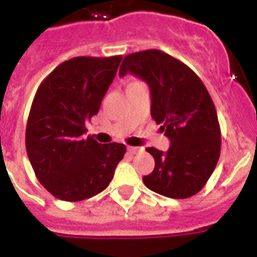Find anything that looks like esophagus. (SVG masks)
<instances>
[{"label":"esophagus","mask_w":257,"mask_h":257,"mask_svg":"<svg viewBox=\"0 0 257 257\" xmlns=\"http://www.w3.org/2000/svg\"><path fill=\"white\" fill-rule=\"evenodd\" d=\"M142 152V148H137V146H128V153L129 154H137V153Z\"/></svg>","instance_id":"esophagus-1"}]
</instances>
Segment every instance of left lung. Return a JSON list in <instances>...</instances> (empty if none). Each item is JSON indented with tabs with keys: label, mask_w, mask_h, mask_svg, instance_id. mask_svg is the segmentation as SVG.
<instances>
[{
	"label": "left lung",
	"mask_w": 257,
	"mask_h": 257,
	"mask_svg": "<svg viewBox=\"0 0 257 257\" xmlns=\"http://www.w3.org/2000/svg\"><path fill=\"white\" fill-rule=\"evenodd\" d=\"M132 73L148 82L152 117L171 141L167 153L155 148L154 171L142 180L150 191L188 198L205 187L221 153V128L213 99L198 75L159 49L125 56L120 77Z\"/></svg>",
	"instance_id": "left-lung-1"
}]
</instances>
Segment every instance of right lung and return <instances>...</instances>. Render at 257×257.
Masks as SVG:
<instances>
[{
  "label": "right lung",
  "instance_id": "obj_1",
  "mask_svg": "<svg viewBox=\"0 0 257 257\" xmlns=\"http://www.w3.org/2000/svg\"><path fill=\"white\" fill-rule=\"evenodd\" d=\"M122 56H79L45 77L32 100L26 125V150L36 178L62 201H82L108 187L126 152L87 136Z\"/></svg>",
  "mask_w": 257,
  "mask_h": 257
}]
</instances>
